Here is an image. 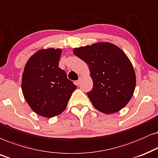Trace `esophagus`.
Here are the masks:
<instances>
[{"label":"esophagus","mask_w":158,"mask_h":158,"mask_svg":"<svg viewBox=\"0 0 158 158\" xmlns=\"http://www.w3.org/2000/svg\"><path fill=\"white\" fill-rule=\"evenodd\" d=\"M83 79V77L82 76H80V77H79V79H78V80L77 81V82H76V84H77V85H79V84H80V82H81V79Z\"/></svg>","instance_id":"1"}]
</instances>
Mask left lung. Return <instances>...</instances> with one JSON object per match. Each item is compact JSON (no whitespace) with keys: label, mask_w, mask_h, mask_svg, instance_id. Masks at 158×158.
Here are the masks:
<instances>
[{"label":"left lung","mask_w":158,"mask_h":158,"mask_svg":"<svg viewBox=\"0 0 158 158\" xmlns=\"http://www.w3.org/2000/svg\"><path fill=\"white\" fill-rule=\"evenodd\" d=\"M73 52L89 66L93 88L87 95L94 108L106 114L124 108L136 87L135 71L125 52L107 42L76 48Z\"/></svg>","instance_id":"obj_1"}]
</instances>
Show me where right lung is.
I'll use <instances>...</instances> for the list:
<instances>
[{
  "label": "right lung",
  "mask_w": 158,
  "mask_h": 158,
  "mask_svg": "<svg viewBox=\"0 0 158 158\" xmlns=\"http://www.w3.org/2000/svg\"><path fill=\"white\" fill-rule=\"evenodd\" d=\"M62 50L50 48L33 54L25 65L22 89L31 110L45 118L60 114L77 89L58 67Z\"/></svg>",
  "instance_id": "1"
}]
</instances>
